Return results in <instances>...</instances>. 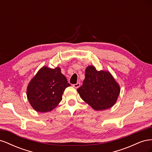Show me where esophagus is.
I'll use <instances>...</instances> for the list:
<instances>
[{"label": "esophagus", "instance_id": "34e87169", "mask_svg": "<svg viewBox=\"0 0 152 152\" xmlns=\"http://www.w3.org/2000/svg\"><path fill=\"white\" fill-rule=\"evenodd\" d=\"M80 84L79 83V82H78V83H77L75 84H73V87H75V88H76V89H77V88H79V87H80Z\"/></svg>", "mask_w": 152, "mask_h": 152}]
</instances>
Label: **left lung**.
<instances>
[{"label":"left lung","instance_id":"8db88e82","mask_svg":"<svg viewBox=\"0 0 152 152\" xmlns=\"http://www.w3.org/2000/svg\"><path fill=\"white\" fill-rule=\"evenodd\" d=\"M77 91L86 103L101 111L113 107L121 89L109 72L97 71L94 66H89L86 69L83 84Z\"/></svg>","mask_w":152,"mask_h":152}]
</instances>
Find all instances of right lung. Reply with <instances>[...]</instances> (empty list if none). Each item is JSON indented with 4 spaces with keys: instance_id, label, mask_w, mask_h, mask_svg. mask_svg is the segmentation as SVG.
<instances>
[{
    "instance_id": "1",
    "label": "right lung",
    "mask_w": 152,
    "mask_h": 152,
    "mask_svg": "<svg viewBox=\"0 0 152 152\" xmlns=\"http://www.w3.org/2000/svg\"><path fill=\"white\" fill-rule=\"evenodd\" d=\"M70 86L60 68L43 66L27 87V98L35 111L50 112L62 100L64 91Z\"/></svg>"
}]
</instances>
